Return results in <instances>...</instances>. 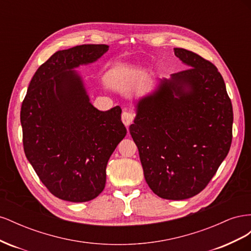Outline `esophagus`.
Returning <instances> with one entry per match:
<instances>
[{"label":"esophagus","instance_id":"obj_1","mask_svg":"<svg viewBox=\"0 0 251 251\" xmlns=\"http://www.w3.org/2000/svg\"><path fill=\"white\" fill-rule=\"evenodd\" d=\"M134 118H135V115L131 112H124L123 116H121V120H123V123L125 124L126 126H130L134 121Z\"/></svg>","mask_w":251,"mask_h":251}]
</instances>
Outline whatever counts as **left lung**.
Segmentation results:
<instances>
[{"mask_svg":"<svg viewBox=\"0 0 251 251\" xmlns=\"http://www.w3.org/2000/svg\"><path fill=\"white\" fill-rule=\"evenodd\" d=\"M174 51L191 68L161 79L138 101L130 133L151 191L184 200L206 187L228 154L233 112L216 66L186 49Z\"/></svg>","mask_w":251,"mask_h":251,"instance_id":"8db88e82","label":"left lung"}]
</instances>
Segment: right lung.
<instances>
[{
  "label": "right lung",
  "mask_w": 251,
  "mask_h": 251,
  "mask_svg": "<svg viewBox=\"0 0 251 251\" xmlns=\"http://www.w3.org/2000/svg\"><path fill=\"white\" fill-rule=\"evenodd\" d=\"M108 50V45H80L55 52L36 70L22 103L25 155L62 200L87 202L103 191L109 159L126 135L119 105L94 108L73 70Z\"/></svg>",
  "instance_id": "obj_1"
}]
</instances>
